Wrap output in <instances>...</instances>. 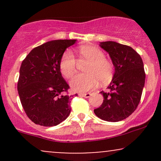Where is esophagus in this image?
<instances>
[{"label": "esophagus", "mask_w": 161, "mask_h": 161, "mask_svg": "<svg viewBox=\"0 0 161 161\" xmlns=\"http://www.w3.org/2000/svg\"><path fill=\"white\" fill-rule=\"evenodd\" d=\"M79 96L83 97H89L91 96V93H80Z\"/></svg>", "instance_id": "34e87169"}]
</instances>
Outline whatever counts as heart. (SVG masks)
I'll list each match as a JSON object with an SVG mask.
<instances>
[{"mask_svg":"<svg viewBox=\"0 0 161 161\" xmlns=\"http://www.w3.org/2000/svg\"><path fill=\"white\" fill-rule=\"evenodd\" d=\"M79 53L81 60L88 64L84 67L86 73L77 75L70 82L71 88L74 91L88 92L97 86L99 80L103 84L111 80L114 66L110 60L104 58L103 51L93 46H82L79 47ZM60 69L66 79H71L76 73L77 60L69 50L63 53Z\"/></svg>","mask_w":161,"mask_h":161,"instance_id":"heart-1","label":"heart"}]
</instances>
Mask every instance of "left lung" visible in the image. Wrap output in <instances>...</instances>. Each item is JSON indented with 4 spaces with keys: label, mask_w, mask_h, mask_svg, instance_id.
Listing matches in <instances>:
<instances>
[{
    "label": "left lung",
    "mask_w": 161,
    "mask_h": 161,
    "mask_svg": "<svg viewBox=\"0 0 161 161\" xmlns=\"http://www.w3.org/2000/svg\"><path fill=\"white\" fill-rule=\"evenodd\" d=\"M115 67L110 91L101 92L102 104L94 110L95 115L108 122L121 121L130 116L141 100L145 82L144 64L140 55L129 46L115 42H101Z\"/></svg>",
    "instance_id": "1"
}]
</instances>
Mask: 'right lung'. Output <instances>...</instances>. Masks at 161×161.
I'll list each match as a JSON object with an SVG mask.
<instances>
[{"label":"right lung","mask_w":161,"mask_h":161,"mask_svg":"<svg viewBox=\"0 0 161 161\" xmlns=\"http://www.w3.org/2000/svg\"><path fill=\"white\" fill-rule=\"evenodd\" d=\"M76 40H54L35 47L22 62L17 89L28 117L36 124L53 126L69 115L72 97L60 69L63 53Z\"/></svg>","instance_id":"add662e5"}]
</instances>
